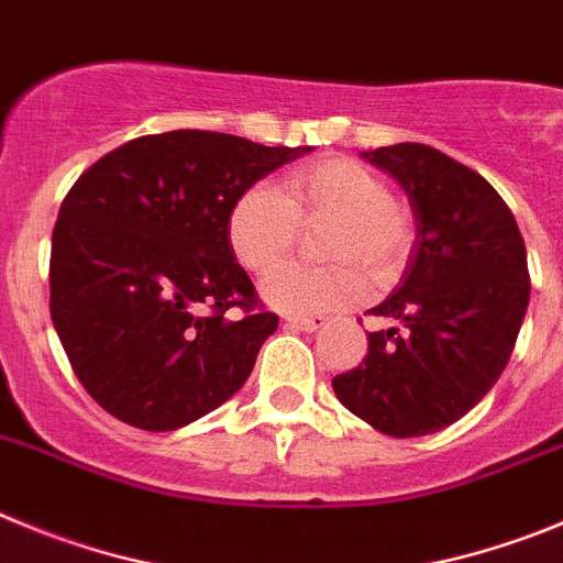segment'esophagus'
Here are the masks:
<instances>
[{
  "mask_svg": "<svg viewBox=\"0 0 563 563\" xmlns=\"http://www.w3.org/2000/svg\"><path fill=\"white\" fill-rule=\"evenodd\" d=\"M286 325L297 328V331H319V328L325 325V317H319V313H311V317H297V313H288Z\"/></svg>",
  "mask_w": 563,
  "mask_h": 563,
  "instance_id": "1",
  "label": "esophagus"
}]
</instances>
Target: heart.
<instances>
[{"instance_id":"heart-1","label":"heart","mask_w":563,"mask_h":563,"mask_svg":"<svg viewBox=\"0 0 563 563\" xmlns=\"http://www.w3.org/2000/svg\"><path fill=\"white\" fill-rule=\"evenodd\" d=\"M320 254L325 267L287 264L263 280V297L288 313H328L362 300V266L376 283L401 269L412 250V219L393 199L382 174L351 159L325 156L288 170L280 194L252 185L238 196L227 219L232 255L263 275L292 249L300 225L324 223Z\"/></svg>"}]
</instances>
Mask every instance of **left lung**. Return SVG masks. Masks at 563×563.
Returning <instances> with one entry per match:
<instances>
[{"label":"left lung","mask_w":563,"mask_h":563,"mask_svg":"<svg viewBox=\"0 0 563 563\" xmlns=\"http://www.w3.org/2000/svg\"><path fill=\"white\" fill-rule=\"evenodd\" d=\"M407 190L418 221L401 288L369 313L367 356L333 378L339 401L389 438L440 432L477 407L514 353L530 300L525 238L503 196L420 143L362 151Z\"/></svg>","instance_id":"1"}]
</instances>
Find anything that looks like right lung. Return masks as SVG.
<instances>
[{"label":"right lung","mask_w":563,"mask_h":563,"mask_svg":"<svg viewBox=\"0 0 563 563\" xmlns=\"http://www.w3.org/2000/svg\"><path fill=\"white\" fill-rule=\"evenodd\" d=\"M311 148L219 131L136 136L69 187L49 252V313L95 401L174 432L232 398L277 313L227 238L235 199Z\"/></svg>","instance_id":"obj_1"}]
</instances>
